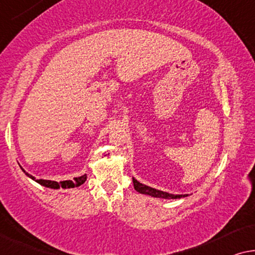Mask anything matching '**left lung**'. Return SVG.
Wrapping results in <instances>:
<instances>
[{"label": "left lung", "mask_w": 255, "mask_h": 255, "mask_svg": "<svg viewBox=\"0 0 255 255\" xmlns=\"http://www.w3.org/2000/svg\"><path fill=\"white\" fill-rule=\"evenodd\" d=\"M132 184H134V188L136 192H138L139 194L143 195H148V196H152V198H159V199H181V198H186L188 196L187 194H170L167 192H163L159 191V189L152 188L150 186H146L142 182H139L136 180L135 178H132Z\"/></svg>", "instance_id": "1"}]
</instances>
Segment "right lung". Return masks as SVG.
<instances>
[{"mask_svg": "<svg viewBox=\"0 0 255 255\" xmlns=\"http://www.w3.org/2000/svg\"><path fill=\"white\" fill-rule=\"evenodd\" d=\"M21 171L24 172L25 174L27 175L28 178H31L32 180H34L35 182H38V184H40L41 186H44V187H47V188H52V189H60V188H75V187H78V186L83 185L85 181H87V178L88 175L87 174H83L81 175V177H77V178H74V180H63V181H53V180H45V179H35L33 175L27 173L26 171L24 170L23 167L20 166Z\"/></svg>", "mask_w": 255, "mask_h": 255, "instance_id": "right-lung-1", "label": "right lung"}]
</instances>
